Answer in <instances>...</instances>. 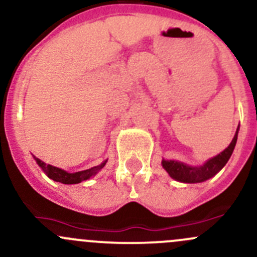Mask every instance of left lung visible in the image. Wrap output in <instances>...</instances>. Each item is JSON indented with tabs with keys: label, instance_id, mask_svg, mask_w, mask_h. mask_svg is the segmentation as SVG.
<instances>
[{
	"label": "left lung",
	"instance_id": "obj_1",
	"mask_svg": "<svg viewBox=\"0 0 257 257\" xmlns=\"http://www.w3.org/2000/svg\"><path fill=\"white\" fill-rule=\"evenodd\" d=\"M237 132H239V126H237L235 136H234L229 147L224 151H221L220 154H218L217 156L209 159L202 166H190V165L180 163V161L163 160V163H161L163 167L174 180L183 183H198L209 180V178L215 176L230 159L236 144Z\"/></svg>",
	"mask_w": 257,
	"mask_h": 257
}]
</instances>
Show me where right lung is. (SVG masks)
<instances>
[{"label": "right lung", "mask_w": 257, "mask_h": 257, "mask_svg": "<svg viewBox=\"0 0 257 257\" xmlns=\"http://www.w3.org/2000/svg\"><path fill=\"white\" fill-rule=\"evenodd\" d=\"M34 160L37 161V164L42 167V170L44 171V174L47 175L48 177L51 178V180L56 181V182H61L64 185H74V183H80L82 181L88 180L97 172L99 171L101 169H103L104 165H106L107 160L103 161L101 165H97V166L91 167L88 170H83V171H79V172H67L63 169H59V167L53 166V165L45 164L44 161H42L40 159H38L34 156Z\"/></svg>", "instance_id": "add662e5"}]
</instances>
